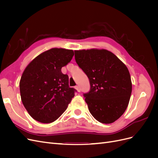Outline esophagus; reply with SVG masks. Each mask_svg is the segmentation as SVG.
Instances as JSON below:
<instances>
[{
	"label": "esophagus",
	"mask_w": 158,
	"mask_h": 158,
	"mask_svg": "<svg viewBox=\"0 0 158 158\" xmlns=\"http://www.w3.org/2000/svg\"><path fill=\"white\" fill-rule=\"evenodd\" d=\"M75 88V89L78 91V92H80V87L78 86V85H76V86L74 87Z\"/></svg>",
	"instance_id": "34e87169"
}]
</instances>
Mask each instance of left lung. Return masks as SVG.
Here are the masks:
<instances>
[{"instance_id":"1","label":"left lung","mask_w":158,"mask_h":158,"mask_svg":"<svg viewBox=\"0 0 158 158\" xmlns=\"http://www.w3.org/2000/svg\"><path fill=\"white\" fill-rule=\"evenodd\" d=\"M75 60L89 78L84 94L92 115L102 123L115 121L125 113L132 92L129 71L113 52L106 49L74 51Z\"/></svg>"}]
</instances>
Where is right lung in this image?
<instances>
[{
  "label": "right lung",
  "instance_id": "add662e5",
  "mask_svg": "<svg viewBox=\"0 0 158 158\" xmlns=\"http://www.w3.org/2000/svg\"><path fill=\"white\" fill-rule=\"evenodd\" d=\"M74 51L52 48L36 56L23 71L20 82L22 102L35 120L50 123L68 107L76 90L69 85V76L61 69L73 59Z\"/></svg>",
  "mask_w": 158,
  "mask_h": 158
}]
</instances>
